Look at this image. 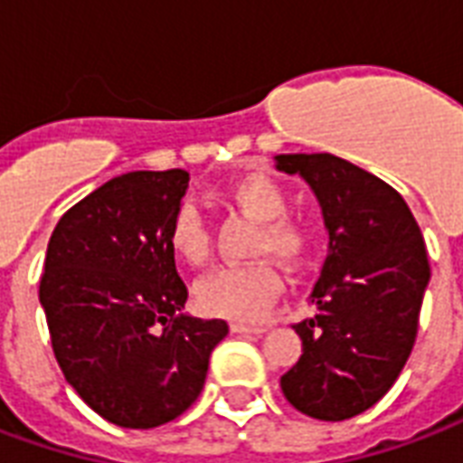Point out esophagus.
<instances>
[{
	"instance_id": "obj_1",
	"label": "esophagus",
	"mask_w": 463,
	"mask_h": 463,
	"mask_svg": "<svg viewBox=\"0 0 463 463\" xmlns=\"http://www.w3.org/2000/svg\"><path fill=\"white\" fill-rule=\"evenodd\" d=\"M231 328L235 331V334H255V336H260V334H265L267 328L265 326H250V324H231Z\"/></svg>"
}]
</instances>
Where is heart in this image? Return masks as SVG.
Returning <instances> with one entry per match:
<instances>
[{
  "mask_svg": "<svg viewBox=\"0 0 463 463\" xmlns=\"http://www.w3.org/2000/svg\"><path fill=\"white\" fill-rule=\"evenodd\" d=\"M221 196L241 213L260 222L252 255H269L284 267H297L309 248L307 225L287 215V191L267 171H250L232 179ZM171 252L191 267L203 265L211 255V235L196 205L181 203L171 215L166 232ZM282 289L275 267L267 262L218 267L196 282L198 309L208 317L231 321H260Z\"/></svg>",
  "mask_w": 463,
  "mask_h": 463,
  "instance_id": "obj_1",
  "label": "heart"
}]
</instances>
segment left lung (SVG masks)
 Listing matches in <instances>:
<instances>
[{
  "instance_id": "left-lung-1",
  "label": "left lung",
  "mask_w": 463,
  "mask_h": 463,
  "mask_svg": "<svg viewBox=\"0 0 463 463\" xmlns=\"http://www.w3.org/2000/svg\"><path fill=\"white\" fill-rule=\"evenodd\" d=\"M321 205L328 255L311 304L294 324L301 358L279 380L299 412L341 422L385 395L412 354L430 260L405 198L334 154H277Z\"/></svg>"
}]
</instances>
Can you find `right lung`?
Segmentation results:
<instances>
[{"label": "right lung", "instance_id": "right-lung-1", "mask_svg": "<svg viewBox=\"0 0 463 463\" xmlns=\"http://www.w3.org/2000/svg\"><path fill=\"white\" fill-rule=\"evenodd\" d=\"M188 171H129L68 208L39 284L53 354L102 420L152 430L196 402L222 318L181 314L188 299L166 241Z\"/></svg>", "mask_w": 463, "mask_h": 463}]
</instances>
